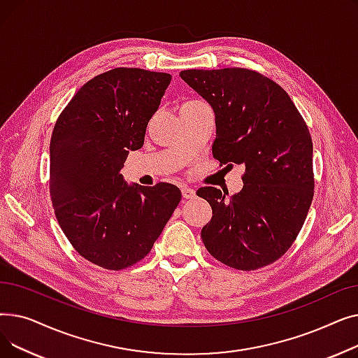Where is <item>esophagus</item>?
Instances as JSON below:
<instances>
[{
  "mask_svg": "<svg viewBox=\"0 0 358 358\" xmlns=\"http://www.w3.org/2000/svg\"><path fill=\"white\" fill-rule=\"evenodd\" d=\"M181 194H182L184 199H193L196 196V193H194L192 187H187V185H184L181 189Z\"/></svg>",
  "mask_w": 358,
  "mask_h": 358,
  "instance_id": "esophagus-1",
  "label": "esophagus"
}]
</instances>
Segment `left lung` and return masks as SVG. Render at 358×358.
Returning <instances> with one entry per match:
<instances>
[{
	"label": "left lung",
	"mask_w": 358,
	"mask_h": 358,
	"mask_svg": "<svg viewBox=\"0 0 358 358\" xmlns=\"http://www.w3.org/2000/svg\"><path fill=\"white\" fill-rule=\"evenodd\" d=\"M180 77L213 107V158L243 164L242 190L224 199L201 187L213 216L206 250L224 266L251 271L283 257L302 229L313 199V146L306 122L277 83L247 68L187 69Z\"/></svg>",
	"instance_id": "obj_1"
}]
</instances>
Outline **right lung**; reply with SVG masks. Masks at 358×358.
<instances>
[{"instance_id": "right-lung-1", "label": "right lung", "mask_w": 358, "mask_h": 358, "mask_svg": "<svg viewBox=\"0 0 358 358\" xmlns=\"http://www.w3.org/2000/svg\"><path fill=\"white\" fill-rule=\"evenodd\" d=\"M171 75L115 68L84 84L55 123L49 193L73 250L106 270H123L152 250L181 200L178 187L127 185L120 169L142 148Z\"/></svg>"}]
</instances>
